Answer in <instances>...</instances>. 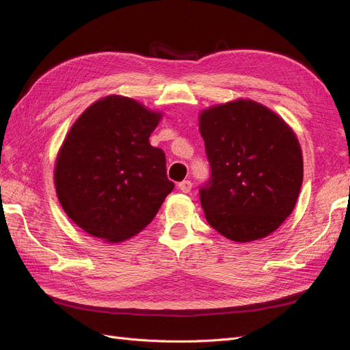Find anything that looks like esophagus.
Segmentation results:
<instances>
[{"label": "esophagus", "instance_id": "esophagus-1", "mask_svg": "<svg viewBox=\"0 0 350 350\" xmlns=\"http://www.w3.org/2000/svg\"><path fill=\"white\" fill-rule=\"evenodd\" d=\"M178 187H179V189H181L183 193H189V191H191V188H193V183L188 181V179H184L183 183L178 184Z\"/></svg>", "mask_w": 350, "mask_h": 350}]
</instances>
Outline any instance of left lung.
<instances>
[{
	"mask_svg": "<svg viewBox=\"0 0 350 350\" xmlns=\"http://www.w3.org/2000/svg\"><path fill=\"white\" fill-rule=\"evenodd\" d=\"M210 165L200 201L208 225L235 242L270 235L298 200L304 162L298 139L280 116L239 99L200 115Z\"/></svg>",
	"mask_w": 350,
	"mask_h": 350,
	"instance_id": "1",
	"label": "left lung"
}]
</instances>
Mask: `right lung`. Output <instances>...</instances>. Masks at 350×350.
<instances>
[{
	"mask_svg": "<svg viewBox=\"0 0 350 350\" xmlns=\"http://www.w3.org/2000/svg\"><path fill=\"white\" fill-rule=\"evenodd\" d=\"M161 113L129 98L107 96L84 111L62 143L55 188L67 216L88 234L120 242L156 216L175 184L149 137Z\"/></svg>",
	"mask_w": 350,
	"mask_h": 350,
	"instance_id": "right-lung-1",
	"label": "right lung"
}]
</instances>
